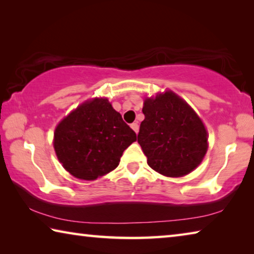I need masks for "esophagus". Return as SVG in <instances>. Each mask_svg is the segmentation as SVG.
<instances>
[{
	"mask_svg": "<svg viewBox=\"0 0 254 254\" xmlns=\"http://www.w3.org/2000/svg\"><path fill=\"white\" fill-rule=\"evenodd\" d=\"M131 127L133 128V131H134L135 133H137V132H139V124H137L136 122H134V123H132V124H131Z\"/></svg>",
	"mask_w": 254,
	"mask_h": 254,
	"instance_id": "obj_1",
	"label": "esophagus"
}]
</instances>
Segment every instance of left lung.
Here are the masks:
<instances>
[{
    "label": "left lung",
    "instance_id": "8db88e82",
    "mask_svg": "<svg viewBox=\"0 0 254 254\" xmlns=\"http://www.w3.org/2000/svg\"><path fill=\"white\" fill-rule=\"evenodd\" d=\"M137 142L148 165L167 177L194 170L207 151V132L186 102L173 92L144 101Z\"/></svg>",
    "mask_w": 254,
    "mask_h": 254
}]
</instances>
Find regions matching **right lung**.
Returning a JSON list of instances; mask_svg holds the SVG:
<instances>
[{
    "mask_svg": "<svg viewBox=\"0 0 254 254\" xmlns=\"http://www.w3.org/2000/svg\"><path fill=\"white\" fill-rule=\"evenodd\" d=\"M135 140V132L109 101L95 98L58 124L54 147L68 173L94 180L117 168L123 151Z\"/></svg>",
    "mask_w": 254,
    "mask_h": 254,
    "instance_id": "obj_1",
    "label": "right lung"
}]
</instances>
